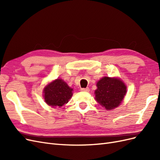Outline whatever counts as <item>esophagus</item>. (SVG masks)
Returning a JSON list of instances; mask_svg holds the SVG:
<instances>
[{"mask_svg": "<svg viewBox=\"0 0 160 160\" xmlns=\"http://www.w3.org/2000/svg\"><path fill=\"white\" fill-rule=\"evenodd\" d=\"M81 91H84V92H89V89L88 88H81Z\"/></svg>", "mask_w": 160, "mask_h": 160, "instance_id": "esophagus-1", "label": "esophagus"}]
</instances>
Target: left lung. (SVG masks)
Listing matches in <instances>:
<instances>
[{"label": "left lung", "instance_id": "8db88e82", "mask_svg": "<svg viewBox=\"0 0 160 160\" xmlns=\"http://www.w3.org/2000/svg\"><path fill=\"white\" fill-rule=\"evenodd\" d=\"M95 100L107 110H112L121 104L126 94L127 87L119 78L104 77L97 83Z\"/></svg>", "mask_w": 160, "mask_h": 160}]
</instances>
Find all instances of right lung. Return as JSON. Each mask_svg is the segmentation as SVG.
Wrapping results in <instances>:
<instances>
[{"label": "right lung", "mask_w": 160, "mask_h": 160, "mask_svg": "<svg viewBox=\"0 0 160 160\" xmlns=\"http://www.w3.org/2000/svg\"><path fill=\"white\" fill-rule=\"evenodd\" d=\"M72 91L63 80L57 79L44 88L43 96L47 105L52 108H60L68 103L72 95Z\"/></svg>", "instance_id": "right-lung-1"}]
</instances>
